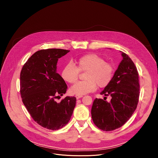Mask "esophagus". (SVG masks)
<instances>
[{
    "instance_id": "esophagus-1",
    "label": "esophagus",
    "mask_w": 158,
    "mask_h": 158,
    "mask_svg": "<svg viewBox=\"0 0 158 158\" xmlns=\"http://www.w3.org/2000/svg\"><path fill=\"white\" fill-rule=\"evenodd\" d=\"M82 97H83L82 95H79V94H76V98L77 99H79V98H82Z\"/></svg>"
}]
</instances>
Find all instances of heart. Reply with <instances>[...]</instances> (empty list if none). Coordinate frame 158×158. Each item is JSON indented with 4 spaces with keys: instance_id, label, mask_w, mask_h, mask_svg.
Instances as JSON below:
<instances>
[{
    "instance_id": "b5f03b06",
    "label": "heart",
    "mask_w": 158,
    "mask_h": 158,
    "mask_svg": "<svg viewBox=\"0 0 158 158\" xmlns=\"http://www.w3.org/2000/svg\"><path fill=\"white\" fill-rule=\"evenodd\" d=\"M76 66L71 63L64 66L62 77L69 83L76 82L79 71H87L85 81H79L73 85L70 91L75 94L83 95L95 91L98 85L100 87L107 86L114 76V69L110 64L95 54H89L79 57L76 61Z\"/></svg>"
}]
</instances>
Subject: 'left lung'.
<instances>
[{
	"instance_id": "1",
	"label": "left lung",
	"mask_w": 158,
	"mask_h": 158,
	"mask_svg": "<svg viewBox=\"0 0 158 158\" xmlns=\"http://www.w3.org/2000/svg\"><path fill=\"white\" fill-rule=\"evenodd\" d=\"M121 55L123 60L113 78L101 93L105 96H111L110 101L96 98L91 109L94 124L105 131H113L123 126L136 110L139 101L137 68L126 54L121 52Z\"/></svg>"
}]
</instances>
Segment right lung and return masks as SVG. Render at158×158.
<instances>
[{
  "mask_svg": "<svg viewBox=\"0 0 158 158\" xmlns=\"http://www.w3.org/2000/svg\"><path fill=\"white\" fill-rule=\"evenodd\" d=\"M69 51L61 49L38 51L27 60L20 72L22 102L33 119L48 129L64 127L76 106L75 97L67 96L60 102L56 101L67 89L64 80L56 72L57 63Z\"/></svg>",
  "mask_w": 158,
  "mask_h": 158,
  "instance_id": "add662e5",
  "label": "right lung"
}]
</instances>
